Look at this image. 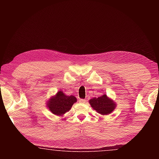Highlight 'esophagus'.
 Segmentation results:
<instances>
[{"label":"esophagus","mask_w":159,"mask_h":159,"mask_svg":"<svg viewBox=\"0 0 159 159\" xmlns=\"http://www.w3.org/2000/svg\"><path fill=\"white\" fill-rule=\"evenodd\" d=\"M79 102L80 103H85L86 102V99H79Z\"/></svg>","instance_id":"esophagus-1"}]
</instances>
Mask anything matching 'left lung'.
I'll return each instance as SVG.
<instances>
[{"mask_svg": "<svg viewBox=\"0 0 159 159\" xmlns=\"http://www.w3.org/2000/svg\"><path fill=\"white\" fill-rule=\"evenodd\" d=\"M89 102L94 109L102 115L111 114L116 107L114 102L107 98L106 95L91 99Z\"/></svg>", "mask_w": 159, "mask_h": 159, "instance_id": "left-lung-1", "label": "left lung"}]
</instances>
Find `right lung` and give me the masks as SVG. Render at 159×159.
<instances>
[{"label":"right lung","mask_w":159,"mask_h":159,"mask_svg":"<svg viewBox=\"0 0 159 159\" xmlns=\"http://www.w3.org/2000/svg\"><path fill=\"white\" fill-rule=\"evenodd\" d=\"M76 102L74 96H66L63 92L60 91L55 97L48 102V107L52 114L57 116H61L64 113L69 111L73 104Z\"/></svg>","instance_id":"right-lung-1"}]
</instances>
